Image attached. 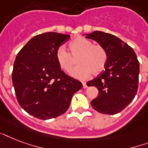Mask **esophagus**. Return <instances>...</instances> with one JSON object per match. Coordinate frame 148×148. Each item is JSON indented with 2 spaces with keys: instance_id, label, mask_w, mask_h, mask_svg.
I'll list each match as a JSON object with an SVG mask.
<instances>
[{
  "instance_id": "esophagus-1",
  "label": "esophagus",
  "mask_w": 148,
  "mask_h": 148,
  "mask_svg": "<svg viewBox=\"0 0 148 148\" xmlns=\"http://www.w3.org/2000/svg\"><path fill=\"white\" fill-rule=\"evenodd\" d=\"M82 84H83V88H88V86H87V84H86L85 82H82Z\"/></svg>"
}]
</instances>
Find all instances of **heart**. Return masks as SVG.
<instances>
[{"mask_svg":"<svg viewBox=\"0 0 148 148\" xmlns=\"http://www.w3.org/2000/svg\"><path fill=\"white\" fill-rule=\"evenodd\" d=\"M68 49L70 53L63 47H59L56 51V60L60 69L69 72L77 58L79 65L71 72L76 78L85 79L91 74H98L105 67L108 53L101 45L92 44L90 40L78 36L70 41Z\"/></svg>","mask_w":148,"mask_h":148,"instance_id":"1","label":"heart"}]
</instances>
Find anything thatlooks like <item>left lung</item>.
Masks as SVG:
<instances>
[{
  "label": "left lung",
  "instance_id": "obj_1",
  "mask_svg": "<svg viewBox=\"0 0 148 148\" xmlns=\"http://www.w3.org/2000/svg\"><path fill=\"white\" fill-rule=\"evenodd\" d=\"M86 38L97 41L108 53L105 70L87 82L99 92L90 104L99 113L116 114L133 101L138 91L140 64L137 55L128 45L110 34L94 31Z\"/></svg>",
  "mask_w": 148,
  "mask_h": 148
}]
</instances>
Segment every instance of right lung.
Returning <instances> with one entry per match:
<instances>
[{
    "mask_svg": "<svg viewBox=\"0 0 148 148\" xmlns=\"http://www.w3.org/2000/svg\"><path fill=\"white\" fill-rule=\"evenodd\" d=\"M70 35L47 32L34 37L18 52L12 71L18 103L40 120L54 118L69 108L72 96L83 85L66 74L56 60V51Z\"/></svg>",
    "mask_w": 148,
    "mask_h": 148,
    "instance_id": "right-lung-1",
    "label": "right lung"
}]
</instances>
